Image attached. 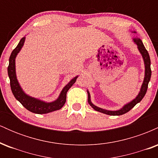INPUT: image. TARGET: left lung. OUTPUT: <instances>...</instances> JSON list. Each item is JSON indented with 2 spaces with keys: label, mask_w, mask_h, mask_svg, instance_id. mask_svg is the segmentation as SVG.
Here are the masks:
<instances>
[{
  "label": "left lung",
  "mask_w": 158,
  "mask_h": 158,
  "mask_svg": "<svg viewBox=\"0 0 158 158\" xmlns=\"http://www.w3.org/2000/svg\"><path fill=\"white\" fill-rule=\"evenodd\" d=\"M132 33H137L136 31H131ZM134 42L137 44V49H138L139 52H140L141 56H142L143 61H144V66H145V75H144V79H143V84L141 85L140 90H139L138 94L136 97L133 100H131V102H128L127 104L124 105L120 109L117 110H109L106 109H103V108H99V107L96 106L95 105H94L92 103L91 100H90V94L88 91V90H87L88 92V102L89 103V105L94 110H97V111L101 112V113L108 114V115H111V116H119L123 115V114L127 113L128 111H129L131 108H133L137 103H139L141 100L143 99V98L144 97L145 94H146V91H147L148 88V85L150 79H151L152 76V70H151V60H150L149 55H148V52L146 50V48L143 45L142 41L139 38H134L133 39Z\"/></svg>",
  "instance_id": "1"
}]
</instances>
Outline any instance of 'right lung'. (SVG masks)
Here are the masks:
<instances>
[{
	"instance_id": "obj_1",
	"label": "right lung",
	"mask_w": 158,
	"mask_h": 158,
	"mask_svg": "<svg viewBox=\"0 0 158 158\" xmlns=\"http://www.w3.org/2000/svg\"><path fill=\"white\" fill-rule=\"evenodd\" d=\"M25 39L23 37L19 41V44L17 47L14 49L13 51L11 53L9 60V66H8V76L10 80V86L11 90H12V94L14 97L18 101H19L21 103V105L27 108V110L32 113L38 114H48L50 112L55 111V110H59L64 106L65 102H66V97L67 92L72 87L74 83L77 81L78 76L75 77L71 79L61 90L59 97L56 100L52 102H48L45 101L41 100V99H37V98L30 97L23 91L20 85L19 81H18L17 76H16L15 71V59L18 53L21 51V48H23V44H24Z\"/></svg>"
}]
</instances>
